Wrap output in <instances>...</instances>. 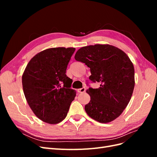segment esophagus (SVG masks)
<instances>
[{"label": "esophagus", "mask_w": 157, "mask_h": 157, "mask_svg": "<svg viewBox=\"0 0 157 157\" xmlns=\"http://www.w3.org/2000/svg\"><path fill=\"white\" fill-rule=\"evenodd\" d=\"M78 93H83V92H84L85 91H86V88H85L84 87H83V88H80V89H78Z\"/></svg>", "instance_id": "34e87169"}]
</instances>
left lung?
I'll list each match as a JSON object with an SVG mask.
<instances>
[{"label":"left lung","instance_id":"left-lung-1","mask_svg":"<svg viewBox=\"0 0 157 157\" xmlns=\"http://www.w3.org/2000/svg\"><path fill=\"white\" fill-rule=\"evenodd\" d=\"M75 59L90 69L89 79L99 82V88H89L90 101L85 105L89 117L107 123L116 119L124 110L134 91V67L122 50L109 44L84 46Z\"/></svg>","mask_w":157,"mask_h":157}]
</instances>
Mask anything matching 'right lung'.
<instances>
[{
  "label": "right lung",
  "instance_id": "1",
  "mask_svg": "<svg viewBox=\"0 0 157 157\" xmlns=\"http://www.w3.org/2000/svg\"><path fill=\"white\" fill-rule=\"evenodd\" d=\"M75 48L58 47L39 52L30 60L22 76L23 90L35 115L58 124L67 115L76 96L66 70Z\"/></svg>",
  "mask_w": 157,
  "mask_h": 157
}]
</instances>
